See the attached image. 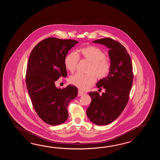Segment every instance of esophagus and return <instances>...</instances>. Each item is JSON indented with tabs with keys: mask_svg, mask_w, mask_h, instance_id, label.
Here are the masks:
<instances>
[{
	"mask_svg": "<svg viewBox=\"0 0 160 160\" xmlns=\"http://www.w3.org/2000/svg\"><path fill=\"white\" fill-rule=\"evenodd\" d=\"M85 93L83 92H82V91H81V90H78V96H82L83 95H84L85 94Z\"/></svg>",
	"mask_w": 160,
	"mask_h": 160,
	"instance_id": "1",
	"label": "esophagus"
}]
</instances>
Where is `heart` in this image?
Masks as SVG:
<instances>
[{
  "mask_svg": "<svg viewBox=\"0 0 160 160\" xmlns=\"http://www.w3.org/2000/svg\"><path fill=\"white\" fill-rule=\"evenodd\" d=\"M82 58L90 62L88 74L77 73L72 75L69 81L81 90L90 88L96 81V76L99 79L105 78L110 70V62L106 58L105 53L97 47L90 46L79 50ZM79 57L75 52L69 53L65 58V65L69 72H74L78 63Z\"/></svg>",
  "mask_w": 160,
  "mask_h": 160,
  "instance_id": "1",
  "label": "heart"
}]
</instances>
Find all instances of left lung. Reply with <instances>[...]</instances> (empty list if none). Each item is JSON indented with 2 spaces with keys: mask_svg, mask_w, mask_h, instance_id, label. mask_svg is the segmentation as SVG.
<instances>
[{
  "mask_svg": "<svg viewBox=\"0 0 160 160\" xmlns=\"http://www.w3.org/2000/svg\"><path fill=\"white\" fill-rule=\"evenodd\" d=\"M92 42L109 48L110 70L108 75L96 85L105 92L102 95L97 92H88L92 102L86 114L95 125H106L116 120L126 107L133 84V66L126 48L119 42L109 38Z\"/></svg>",
  "mask_w": 160,
  "mask_h": 160,
  "instance_id": "1",
  "label": "left lung"
}]
</instances>
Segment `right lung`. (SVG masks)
<instances>
[{"mask_svg": "<svg viewBox=\"0 0 160 160\" xmlns=\"http://www.w3.org/2000/svg\"><path fill=\"white\" fill-rule=\"evenodd\" d=\"M78 41L48 38L31 52L27 63L26 83L32 105L38 116L50 125H60L68 118V107L78 95L72 85L58 88L55 82L66 77L65 59Z\"/></svg>", "mask_w": 160, "mask_h": 160, "instance_id": "obj_1", "label": "right lung"}]
</instances>
